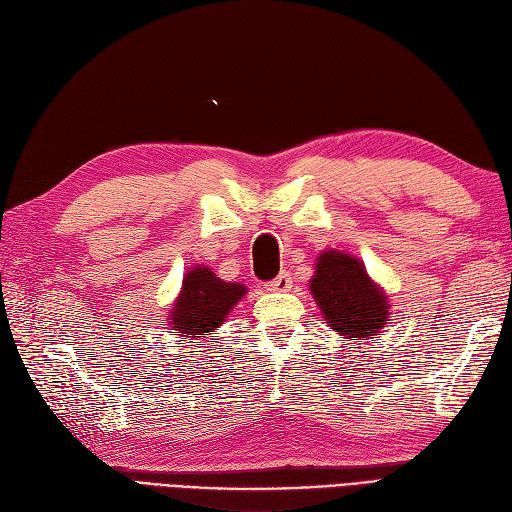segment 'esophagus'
Wrapping results in <instances>:
<instances>
[{"label":"esophagus","instance_id":"obj_1","mask_svg":"<svg viewBox=\"0 0 512 512\" xmlns=\"http://www.w3.org/2000/svg\"><path fill=\"white\" fill-rule=\"evenodd\" d=\"M265 289L267 291H287V289H291V274L283 271V274H278L274 280H269Z\"/></svg>","mask_w":512,"mask_h":512}]
</instances>
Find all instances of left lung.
Returning a JSON list of instances; mask_svg holds the SVG:
<instances>
[{
    "instance_id": "1",
    "label": "left lung",
    "mask_w": 512,
    "mask_h": 512,
    "mask_svg": "<svg viewBox=\"0 0 512 512\" xmlns=\"http://www.w3.org/2000/svg\"><path fill=\"white\" fill-rule=\"evenodd\" d=\"M309 287L329 327L349 340L375 336L387 325V296L371 283L358 258L342 252L320 254Z\"/></svg>"
}]
</instances>
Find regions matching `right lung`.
Here are the masks:
<instances>
[{"label":"right lung","instance_id":"add662e5","mask_svg":"<svg viewBox=\"0 0 512 512\" xmlns=\"http://www.w3.org/2000/svg\"><path fill=\"white\" fill-rule=\"evenodd\" d=\"M245 291L243 285L216 278L207 267L192 269L183 280L179 302L170 311L172 333L205 338L218 325H223L229 309L245 296Z\"/></svg>","mask_w":512,"mask_h":512}]
</instances>
